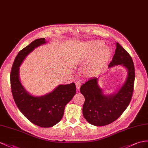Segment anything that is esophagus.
<instances>
[{"instance_id": "1", "label": "esophagus", "mask_w": 148, "mask_h": 148, "mask_svg": "<svg viewBox=\"0 0 148 148\" xmlns=\"http://www.w3.org/2000/svg\"><path fill=\"white\" fill-rule=\"evenodd\" d=\"M76 86H77V88L78 90L80 89V86H81V82H79V81H77V82H76Z\"/></svg>"}]
</instances>
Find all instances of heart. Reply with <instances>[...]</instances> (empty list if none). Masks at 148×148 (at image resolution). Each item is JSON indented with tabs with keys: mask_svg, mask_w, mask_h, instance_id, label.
Wrapping results in <instances>:
<instances>
[{
	"mask_svg": "<svg viewBox=\"0 0 148 148\" xmlns=\"http://www.w3.org/2000/svg\"><path fill=\"white\" fill-rule=\"evenodd\" d=\"M103 45V42L100 41H93L86 44L82 53L80 60L82 62H86L93 58L86 68L88 73H92L109 58L110 49Z\"/></svg>",
	"mask_w": 148,
	"mask_h": 148,
	"instance_id": "b5f03b06",
	"label": "heart"
}]
</instances>
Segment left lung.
<instances>
[{
  "label": "left lung",
  "mask_w": 148,
  "mask_h": 148,
  "mask_svg": "<svg viewBox=\"0 0 148 148\" xmlns=\"http://www.w3.org/2000/svg\"><path fill=\"white\" fill-rule=\"evenodd\" d=\"M121 64L128 70L127 80L116 93L104 95L98 85V78L94 77L86 81L80 88L85 97L83 114L90 124L103 126L113 122L124 112L130 103L135 80L134 63L128 52L117 42L116 49L109 68Z\"/></svg>",
  "instance_id": "left-lung-1"
}]
</instances>
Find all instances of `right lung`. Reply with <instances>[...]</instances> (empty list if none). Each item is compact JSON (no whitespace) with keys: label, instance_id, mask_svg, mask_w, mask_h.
<instances>
[{"label":"right lung","instance_id":"1","mask_svg":"<svg viewBox=\"0 0 148 148\" xmlns=\"http://www.w3.org/2000/svg\"><path fill=\"white\" fill-rule=\"evenodd\" d=\"M45 43V38L37 39L17 54L10 72V86L14 100L21 112L34 124L50 127L62 119L65 106L76 93V86L74 83L60 85L52 92L41 97H34L26 91L19 80V66L29 53Z\"/></svg>","mask_w":148,"mask_h":148}]
</instances>
